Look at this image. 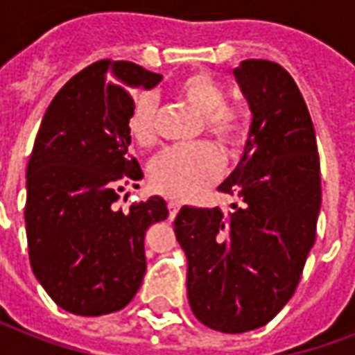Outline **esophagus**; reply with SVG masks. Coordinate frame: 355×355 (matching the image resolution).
Here are the masks:
<instances>
[{
	"label": "esophagus",
	"mask_w": 355,
	"mask_h": 355,
	"mask_svg": "<svg viewBox=\"0 0 355 355\" xmlns=\"http://www.w3.org/2000/svg\"><path fill=\"white\" fill-rule=\"evenodd\" d=\"M167 207H169L171 218H175V216H177V213H178V209H180V205H178L177 201H169V203H167Z\"/></svg>",
	"instance_id": "esophagus-1"
}]
</instances>
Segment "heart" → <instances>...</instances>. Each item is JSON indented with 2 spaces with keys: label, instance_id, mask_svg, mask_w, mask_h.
<instances>
[{
  "label": "heart",
  "instance_id": "b5f03b06",
  "mask_svg": "<svg viewBox=\"0 0 355 355\" xmlns=\"http://www.w3.org/2000/svg\"><path fill=\"white\" fill-rule=\"evenodd\" d=\"M182 101L201 116L203 131L228 148L239 146L247 139V121L236 108L224 106L226 94L209 73L184 76L175 87ZM127 132L140 148L155 144V102L142 94L132 102L127 119ZM223 173V155L213 144L198 142L190 146L171 148L150 165V182L155 192L171 200H192L209 186L215 184Z\"/></svg>",
  "mask_w": 355,
  "mask_h": 355
}]
</instances>
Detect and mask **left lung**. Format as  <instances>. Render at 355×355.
<instances>
[{
  "label": "left lung",
  "mask_w": 355,
  "mask_h": 355,
  "mask_svg": "<svg viewBox=\"0 0 355 355\" xmlns=\"http://www.w3.org/2000/svg\"><path fill=\"white\" fill-rule=\"evenodd\" d=\"M234 76L253 119L238 167L218 192L239 205L232 203L230 215L184 205L175 218L193 315L232 335L266 325L295 295L321 207L315 131L295 80L257 58Z\"/></svg>",
  "instance_id": "obj_1"
}]
</instances>
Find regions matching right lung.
<instances>
[{
    "label": "right lung",
    "mask_w": 355,
    "mask_h": 355,
    "mask_svg": "<svg viewBox=\"0 0 355 355\" xmlns=\"http://www.w3.org/2000/svg\"><path fill=\"white\" fill-rule=\"evenodd\" d=\"M162 76L125 60H98L60 89L43 116L26 167L30 264L62 310L104 315L137 295L144 236L169 211L159 196L116 207L125 186L144 177L127 150L132 87Z\"/></svg>",
    "instance_id": "add662e5"
}]
</instances>
